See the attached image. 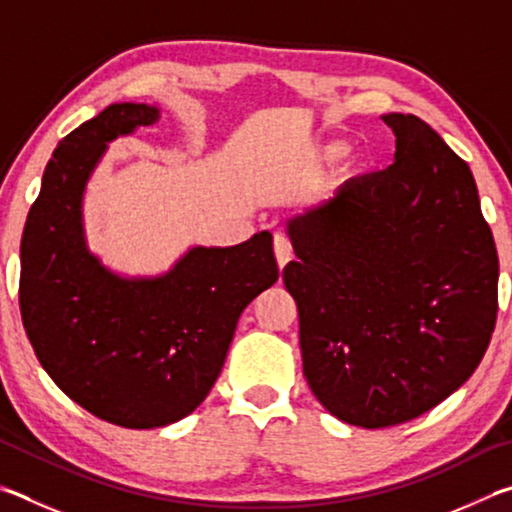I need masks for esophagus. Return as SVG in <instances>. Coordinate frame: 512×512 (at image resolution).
<instances>
[{
  "label": "esophagus",
  "instance_id": "obj_1",
  "mask_svg": "<svg viewBox=\"0 0 512 512\" xmlns=\"http://www.w3.org/2000/svg\"><path fill=\"white\" fill-rule=\"evenodd\" d=\"M273 250H275L277 266H280V268L287 266V262L291 259V244L287 241V237L275 235V239H273Z\"/></svg>",
  "mask_w": 512,
  "mask_h": 512
}]
</instances>
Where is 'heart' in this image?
<instances>
[{
  "label": "heart",
  "instance_id": "1",
  "mask_svg": "<svg viewBox=\"0 0 512 512\" xmlns=\"http://www.w3.org/2000/svg\"><path fill=\"white\" fill-rule=\"evenodd\" d=\"M348 153H350V144L348 142H343V140H323V142H318L314 149H311L309 155H311V162L320 164V167H323V164H334V162L343 160Z\"/></svg>",
  "mask_w": 512,
  "mask_h": 512
}]
</instances>
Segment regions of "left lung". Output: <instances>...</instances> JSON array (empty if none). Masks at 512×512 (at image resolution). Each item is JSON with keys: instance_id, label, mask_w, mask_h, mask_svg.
Listing matches in <instances>:
<instances>
[{"instance_id": "1", "label": "left lung", "mask_w": 512, "mask_h": 512, "mask_svg": "<svg viewBox=\"0 0 512 512\" xmlns=\"http://www.w3.org/2000/svg\"><path fill=\"white\" fill-rule=\"evenodd\" d=\"M395 162L289 216L302 370L341 422L381 429L461 388L497 320L499 259L467 162L415 115H381Z\"/></svg>"}]
</instances>
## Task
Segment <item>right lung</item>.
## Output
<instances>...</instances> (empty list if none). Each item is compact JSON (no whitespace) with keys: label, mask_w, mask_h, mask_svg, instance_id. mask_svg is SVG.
I'll use <instances>...</instances> for the list:
<instances>
[{"label":"right lung","mask_w":512,"mask_h":512,"mask_svg":"<svg viewBox=\"0 0 512 512\" xmlns=\"http://www.w3.org/2000/svg\"><path fill=\"white\" fill-rule=\"evenodd\" d=\"M160 119L112 103L58 142L20 246V311L36 357L69 400L126 429L183 420L212 391L241 311L277 282L271 232L192 246L167 273L121 275L88 248L83 196L117 137Z\"/></svg>","instance_id":"right-lung-1"}]
</instances>
